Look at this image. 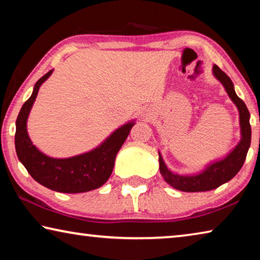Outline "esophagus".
I'll return each instance as SVG.
<instances>
[{
    "instance_id": "34e87169",
    "label": "esophagus",
    "mask_w": 260,
    "mask_h": 260,
    "mask_svg": "<svg viewBox=\"0 0 260 260\" xmlns=\"http://www.w3.org/2000/svg\"><path fill=\"white\" fill-rule=\"evenodd\" d=\"M142 116H143L144 118H146V119H148V118H150V116H151V112L149 111V110H146V111H143Z\"/></svg>"
}]
</instances>
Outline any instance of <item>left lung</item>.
Returning <instances> with one entry per match:
<instances>
[{"label": "left lung", "instance_id": "obj_1", "mask_svg": "<svg viewBox=\"0 0 260 260\" xmlns=\"http://www.w3.org/2000/svg\"><path fill=\"white\" fill-rule=\"evenodd\" d=\"M213 74L222 83L227 94L230 95V98L239 109L242 138L240 143L225 159L214 162V164L210 165L204 172L197 175H190V177L173 174L171 171L167 170L159 153V171L162 178L173 188L182 191L212 190V189L221 186L222 183L230 181L232 178H234L237 174L241 167L243 166L246 153H248L250 147V142H251V126H250L249 121L250 113L248 108H246L243 101L236 95L231 78L225 72L221 71L217 65L213 67Z\"/></svg>", "mask_w": 260, "mask_h": 260}]
</instances>
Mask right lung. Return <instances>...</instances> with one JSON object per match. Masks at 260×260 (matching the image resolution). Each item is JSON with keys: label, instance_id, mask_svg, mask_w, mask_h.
I'll list each match as a JSON object with an SVG mask.
<instances>
[{"label": "right lung", "instance_id": "right-lung-1", "mask_svg": "<svg viewBox=\"0 0 260 260\" xmlns=\"http://www.w3.org/2000/svg\"><path fill=\"white\" fill-rule=\"evenodd\" d=\"M51 73L52 70L37 81L32 95L21 107L17 117L15 135L17 156L30 177L51 190L76 193L100 188L111 175L117 152L124 144L134 124L129 122L120 127L102 146L83 155L67 159H55L43 155L30 142L26 131V121L39 88Z\"/></svg>", "mask_w": 260, "mask_h": 260}]
</instances>
